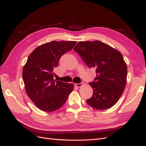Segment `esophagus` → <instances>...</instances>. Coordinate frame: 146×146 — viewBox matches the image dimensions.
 Listing matches in <instances>:
<instances>
[{
	"label": "esophagus",
	"instance_id": "34e87169",
	"mask_svg": "<svg viewBox=\"0 0 146 146\" xmlns=\"http://www.w3.org/2000/svg\"><path fill=\"white\" fill-rule=\"evenodd\" d=\"M84 84V83L83 82H81L80 83H76L75 84V86H76L77 87H81Z\"/></svg>",
	"mask_w": 146,
	"mask_h": 146
}]
</instances>
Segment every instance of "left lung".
Returning <instances> with one entry per match:
<instances>
[{
	"mask_svg": "<svg viewBox=\"0 0 146 146\" xmlns=\"http://www.w3.org/2000/svg\"><path fill=\"white\" fill-rule=\"evenodd\" d=\"M74 50L89 68L96 69L94 81L89 84L93 94L86 100L94 108L106 110L115 104L124 91L127 68L122 54L99 41H80Z\"/></svg>",
	"mask_w": 146,
	"mask_h": 146,
	"instance_id": "8db88e82",
	"label": "left lung"
}]
</instances>
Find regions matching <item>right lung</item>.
<instances>
[{
    "mask_svg": "<svg viewBox=\"0 0 146 146\" xmlns=\"http://www.w3.org/2000/svg\"><path fill=\"white\" fill-rule=\"evenodd\" d=\"M76 42L53 41L38 47L29 55L23 78L28 96L39 110L52 112L59 109L72 91V83L53 78L61 56L71 50Z\"/></svg>",
    "mask_w": 146,
    "mask_h": 146,
    "instance_id": "add662e5",
    "label": "right lung"
}]
</instances>
